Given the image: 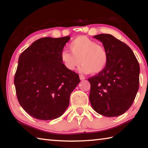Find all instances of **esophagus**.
Listing matches in <instances>:
<instances>
[{"mask_svg": "<svg viewBox=\"0 0 148 148\" xmlns=\"http://www.w3.org/2000/svg\"><path fill=\"white\" fill-rule=\"evenodd\" d=\"M79 79H81V80H84V79H85V77H84V76H82V75H79Z\"/></svg>", "mask_w": 148, "mask_h": 148, "instance_id": "34e87169", "label": "esophagus"}]
</instances>
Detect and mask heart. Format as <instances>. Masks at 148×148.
I'll return each instance as SVG.
<instances>
[{
  "instance_id": "obj_1",
  "label": "heart",
  "mask_w": 148,
  "mask_h": 148,
  "mask_svg": "<svg viewBox=\"0 0 148 148\" xmlns=\"http://www.w3.org/2000/svg\"><path fill=\"white\" fill-rule=\"evenodd\" d=\"M69 50H63L60 56L65 69L74 71L82 63L81 71L97 74L102 72L108 62V54L102 45L97 44L85 36H79L69 44Z\"/></svg>"
}]
</instances>
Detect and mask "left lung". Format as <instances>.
<instances>
[{"label": "left lung", "instance_id": "1", "mask_svg": "<svg viewBox=\"0 0 148 148\" xmlns=\"http://www.w3.org/2000/svg\"><path fill=\"white\" fill-rule=\"evenodd\" d=\"M102 42L108 54L103 71L89 77V101L97 113L116 117L129 109L139 88L140 66L133 51L111 34L93 36Z\"/></svg>", "mask_w": 148, "mask_h": 148}]
</instances>
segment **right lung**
Instances as JSON below:
<instances>
[{"label": "right lung", "instance_id": "right-lung-1", "mask_svg": "<svg viewBox=\"0 0 148 148\" xmlns=\"http://www.w3.org/2000/svg\"><path fill=\"white\" fill-rule=\"evenodd\" d=\"M70 36L45 37L34 42L19 56L14 85L17 100L30 116L40 120L61 116L79 75L69 71L60 58Z\"/></svg>", "mask_w": 148, "mask_h": 148}]
</instances>
